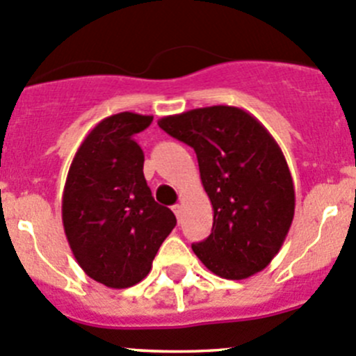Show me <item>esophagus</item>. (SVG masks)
<instances>
[{
    "label": "esophagus",
    "mask_w": 356,
    "mask_h": 356,
    "mask_svg": "<svg viewBox=\"0 0 356 356\" xmlns=\"http://www.w3.org/2000/svg\"><path fill=\"white\" fill-rule=\"evenodd\" d=\"M172 213H175V215L178 216V218H180V215H181V204H175V206H172Z\"/></svg>",
    "instance_id": "obj_1"
}]
</instances>
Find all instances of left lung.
I'll use <instances>...</instances> for the list:
<instances>
[{"mask_svg": "<svg viewBox=\"0 0 356 356\" xmlns=\"http://www.w3.org/2000/svg\"><path fill=\"white\" fill-rule=\"evenodd\" d=\"M169 136L195 150L213 206V229L192 245L213 274L245 280L266 269L283 246L296 211V188L282 148L238 106H206L162 117Z\"/></svg>", "mask_w": 356, "mask_h": 356, "instance_id": "8db88e82", "label": "left lung"}]
</instances>
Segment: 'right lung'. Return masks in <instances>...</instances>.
I'll list each match as a JSON object with an SVG mask.
<instances>
[{
  "label": "right lung",
  "instance_id": "1",
  "mask_svg": "<svg viewBox=\"0 0 356 356\" xmlns=\"http://www.w3.org/2000/svg\"><path fill=\"white\" fill-rule=\"evenodd\" d=\"M152 115L103 118L74 154L63 192V225L74 259L108 289H129L150 273L176 216L152 197L136 134Z\"/></svg>",
  "mask_w": 356,
  "mask_h": 356
}]
</instances>
